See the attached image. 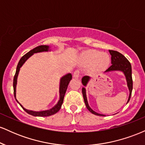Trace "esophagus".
Masks as SVG:
<instances>
[{"instance_id":"esophagus-1","label":"esophagus","mask_w":145,"mask_h":145,"mask_svg":"<svg viewBox=\"0 0 145 145\" xmlns=\"http://www.w3.org/2000/svg\"><path fill=\"white\" fill-rule=\"evenodd\" d=\"M73 76L74 78H79L80 77V71L79 70H76L74 72V74H73Z\"/></svg>"}]
</instances>
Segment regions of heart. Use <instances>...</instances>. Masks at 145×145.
Instances as JSON below:
<instances>
[{
  "mask_svg": "<svg viewBox=\"0 0 145 145\" xmlns=\"http://www.w3.org/2000/svg\"><path fill=\"white\" fill-rule=\"evenodd\" d=\"M82 58L86 64H93V67L96 71L104 70L110 63L108 54L101 53V52L95 50L86 52L84 53Z\"/></svg>",
  "mask_w": 145,
  "mask_h": 145,
  "instance_id": "heart-1",
  "label": "heart"
}]
</instances>
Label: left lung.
Wrapping results in <instances>:
<instances>
[{"mask_svg": "<svg viewBox=\"0 0 145 145\" xmlns=\"http://www.w3.org/2000/svg\"><path fill=\"white\" fill-rule=\"evenodd\" d=\"M109 52L111 55V64L112 65H111L110 67L107 70L105 71V73L114 71H120L123 73L125 76L126 81H127V85L129 91V97H128L127 101V103H128L131 98V91H132L133 89V81L132 77H131V65L130 63L129 62V61H128L122 54L119 52L114 50H109ZM90 79H91V77H89V76H84V77L82 78V84H83V86H84L82 89V92L83 95V97H84V103H85L86 105V107L90 112L92 113V114H95V115L97 116H104V114H99V113L95 112L91 108V107H90L89 105V103H88L87 97H86V94L85 86L87 85Z\"/></svg>", "mask_w": 145, "mask_h": 145, "instance_id": "8db88e82", "label": "left lung"}]
</instances>
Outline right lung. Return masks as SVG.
<instances>
[{
	"label": "right lung",
	"instance_id": "obj_1",
	"mask_svg": "<svg viewBox=\"0 0 145 145\" xmlns=\"http://www.w3.org/2000/svg\"><path fill=\"white\" fill-rule=\"evenodd\" d=\"M49 46H46V45H42V46H39L35 48L34 49L31 50V51H29V52L26 53V54H24L22 57L21 58L20 60L19 63H18L17 68H16V74L14 76V97L15 99L17 102L20 105V106L24 109V111H26L28 114H31L32 116H51L52 114H56V112H59V110L61 109V106H62L63 102V99H64L65 94L66 91H67L68 84H69V82L71 79H72V76L70 73L69 74H65V76H63L62 78L60 80V83H59V100L58 101L57 104L55 106H53L52 108L49 110H43V111H33V110H27L24 108L23 107V106L21 104H20V102L17 100L16 99V86H17V80H18V76L19 74V71L20 70V68L22 66L24 65V63L27 61L28 59L31 57V56L33 55L35 53H39V52H48L51 51V50L50 49Z\"/></svg>",
	"mask_w": 145,
	"mask_h": 145
}]
</instances>
